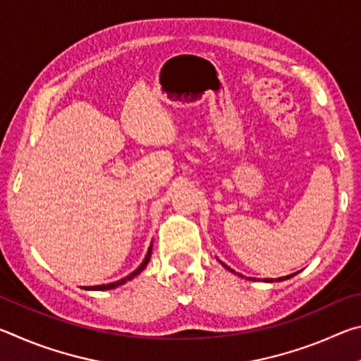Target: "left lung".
I'll use <instances>...</instances> for the list:
<instances>
[{
	"instance_id": "1",
	"label": "left lung",
	"mask_w": 361,
	"mask_h": 361,
	"mask_svg": "<svg viewBox=\"0 0 361 361\" xmlns=\"http://www.w3.org/2000/svg\"><path fill=\"white\" fill-rule=\"evenodd\" d=\"M219 262H221V261H219ZM221 264L226 267V269H228V271L229 272H232V274H237V272H234V271H232V269L231 267H228V266H226L224 264V262H221ZM298 274V272H296ZM237 276H239V277H243V276H240V274H237ZM293 276H295V274H291V276H286V277H279V279H276V282H282V280H286V279H290V277H293ZM248 280H256V279H248ZM264 282H267V283H272L274 282V280L271 279V280H269V279H264Z\"/></svg>"
}]
</instances>
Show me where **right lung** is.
<instances>
[{
  "label": "right lung",
  "mask_w": 361,
  "mask_h": 361,
  "mask_svg": "<svg viewBox=\"0 0 361 361\" xmlns=\"http://www.w3.org/2000/svg\"><path fill=\"white\" fill-rule=\"evenodd\" d=\"M151 250H152V242H151V245H149V248H148V253H146V256H145V259H143V262L142 264H140L135 271H133L130 276H127V277H124V279H121V280H118V282H113V283H106V285H97V286H87V288L85 290H92V291H105V290H113V288H118V286H121V285H124V283H127L129 282V280H132V279H135L140 272L142 271H145V267L148 266V262H149V258H151Z\"/></svg>",
  "instance_id": "1"
}]
</instances>
